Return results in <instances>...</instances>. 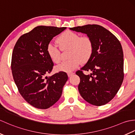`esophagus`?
<instances>
[{
    "instance_id": "esophagus-1",
    "label": "esophagus",
    "mask_w": 135,
    "mask_h": 135,
    "mask_svg": "<svg viewBox=\"0 0 135 135\" xmlns=\"http://www.w3.org/2000/svg\"><path fill=\"white\" fill-rule=\"evenodd\" d=\"M74 73L73 72H69L67 73V75H68V77H71L73 75H74Z\"/></svg>"
}]
</instances>
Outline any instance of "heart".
<instances>
[{
	"instance_id": "obj_1",
	"label": "heart",
	"mask_w": 135,
	"mask_h": 135,
	"mask_svg": "<svg viewBox=\"0 0 135 135\" xmlns=\"http://www.w3.org/2000/svg\"><path fill=\"white\" fill-rule=\"evenodd\" d=\"M57 42L62 49H70L67 61L57 65L56 69L61 72H71L76 69L80 62H85L89 59L93 51V44L90 38L81 36L71 31L62 33L57 39ZM47 52L50 59L55 63L61 60L60 51L53 43H49L47 46Z\"/></svg>"
}]
</instances>
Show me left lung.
<instances>
[{"label": "left lung", "instance_id": "1", "mask_svg": "<svg viewBox=\"0 0 135 135\" xmlns=\"http://www.w3.org/2000/svg\"><path fill=\"white\" fill-rule=\"evenodd\" d=\"M86 34L93 44V51L84 67L76 72L80 78L78 90L90 104H107L118 92L124 80V54L118 39L100 25L88 24L70 28ZM83 70L91 72L85 75Z\"/></svg>", "mask_w": 135, "mask_h": 135}]
</instances>
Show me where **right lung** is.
<instances>
[{
  "mask_svg": "<svg viewBox=\"0 0 135 135\" xmlns=\"http://www.w3.org/2000/svg\"><path fill=\"white\" fill-rule=\"evenodd\" d=\"M66 28L38 26L20 36L14 47L11 64L14 81L22 97L35 108L47 109L55 104L68 79L64 72L45 76L54 65L47 45Z\"/></svg>",
  "mask_w": 135,
  "mask_h": 135,
  "instance_id": "right-lung-1",
  "label": "right lung"
}]
</instances>
